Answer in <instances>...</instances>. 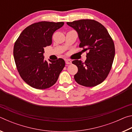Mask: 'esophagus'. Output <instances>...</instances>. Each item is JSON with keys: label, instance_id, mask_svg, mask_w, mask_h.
Masks as SVG:
<instances>
[{"label": "esophagus", "instance_id": "esophagus-1", "mask_svg": "<svg viewBox=\"0 0 132 132\" xmlns=\"http://www.w3.org/2000/svg\"><path fill=\"white\" fill-rule=\"evenodd\" d=\"M65 62L67 64H70L71 63V61L69 59H66L65 60Z\"/></svg>", "mask_w": 132, "mask_h": 132}]
</instances>
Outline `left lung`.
Here are the masks:
<instances>
[{
    "label": "left lung",
    "mask_w": 132,
    "mask_h": 132,
    "mask_svg": "<svg viewBox=\"0 0 132 132\" xmlns=\"http://www.w3.org/2000/svg\"><path fill=\"white\" fill-rule=\"evenodd\" d=\"M77 31L80 40L79 47L87 52L84 62L75 60L78 68L75 81L82 86L92 87L101 84L108 76L115 57V45L105 27L91 19L67 22Z\"/></svg>",
    "instance_id": "1"
}]
</instances>
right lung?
Instances as JSON below:
<instances>
[{
    "mask_svg": "<svg viewBox=\"0 0 132 132\" xmlns=\"http://www.w3.org/2000/svg\"><path fill=\"white\" fill-rule=\"evenodd\" d=\"M63 22L39 21L28 26L15 42L13 55L15 65L21 79L32 87L43 90L51 87L57 81L65 66L62 58L44 60V48L52 44L56 30Z\"/></svg>",
    "mask_w": 132,
    "mask_h": 132,
    "instance_id": "obj_1",
    "label": "right lung"
}]
</instances>
